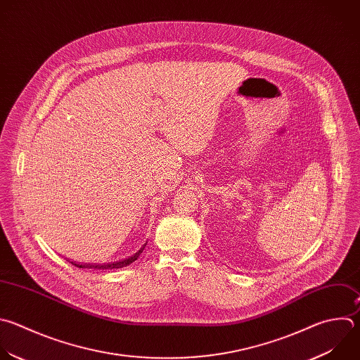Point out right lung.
I'll use <instances>...</instances> for the list:
<instances>
[{
    "mask_svg": "<svg viewBox=\"0 0 360 360\" xmlns=\"http://www.w3.org/2000/svg\"><path fill=\"white\" fill-rule=\"evenodd\" d=\"M147 246V243L136 253V255H133L131 257H129V259H126V260H120V262H115V263H108V264H76V263H73L72 262V264L75 266V267H79V269H97V270H111V269H122V267H126V266H129V264H131L133 262H136L137 259H139V256L143 253V250H144V248Z\"/></svg>",
    "mask_w": 360,
    "mask_h": 360,
    "instance_id": "obj_1",
    "label": "right lung"
}]
</instances>
